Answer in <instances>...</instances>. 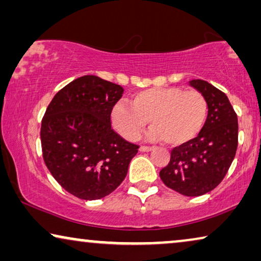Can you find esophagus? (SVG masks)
<instances>
[{
    "label": "esophagus",
    "instance_id": "esophagus-1",
    "mask_svg": "<svg viewBox=\"0 0 261 261\" xmlns=\"http://www.w3.org/2000/svg\"><path fill=\"white\" fill-rule=\"evenodd\" d=\"M152 149H153V147H151V146H141L140 147L141 152H149V151H152Z\"/></svg>",
    "mask_w": 261,
    "mask_h": 261
}]
</instances>
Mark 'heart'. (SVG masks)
I'll return each mask as SVG.
<instances>
[{"mask_svg": "<svg viewBox=\"0 0 261 261\" xmlns=\"http://www.w3.org/2000/svg\"><path fill=\"white\" fill-rule=\"evenodd\" d=\"M206 116L208 103L201 92L169 87L146 89L132 95L129 103L117 102L110 120L126 140H137L149 120L151 140L180 146L197 137Z\"/></svg>", "mask_w": 261, "mask_h": 261, "instance_id": "heart-1", "label": "heart"}]
</instances>
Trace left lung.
<instances>
[{
	"mask_svg": "<svg viewBox=\"0 0 261 261\" xmlns=\"http://www.w3.org/2000/svg\"><path fill=\"white\" fill-rule=\"evenodd\" d=\"M190 85L204 96L208 116L194 140L174 147L160 178L167 188L189 197L212 191L223 180L238 148V115L224 92L202 80Z\"/></svg>",
	"mask_w": 261,
	"mask_h": 261,
	"instance_id": "obj_1",
	"label": "left lung"
}]
</instances>
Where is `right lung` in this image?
I'll use <instances>...</instances> for the list:
<instances>
[{
  "label": "right lung",
  "mask_w": 261,
  "mask_h": 261,
  "mask_svg": "<svg viewBox=\"0 0 261 261\" xmlns=\"http://www.w3.org/2000/svg\"><path fill=\"white\" fill-rule=\"evenodd\" d=\"M123 88L97 76L77 78L57 92L41 121L44 162L71 195L94 201L127 176L139 146L112 128L110 114Z\"/></svg>",
  "instance_id": "add662e5"
}]
</instances>
